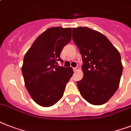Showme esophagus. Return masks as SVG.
<instances>
[{"label":"esophagus","instance_id":"esophagus-1","mask_svg":"<svg viewBox=\"0 0 131 131\" xmlns=\"http://www.w3.org/2000/svg\"><path fill=\"white\" fill-rule=\"evenodd\" d=\"M79 67H77L73 68V71H75V72H77V71H79Z\"/></svg>","mask_w":131,"mask_h":131}]
</instances>
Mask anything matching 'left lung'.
I'll use <instances>...</instances> for the list:
<instances>
[{
	"label": "left lung",
	"instance_id": "1",
	"mask_svg": "<svg viewBox=\"0 0 131 131\" xmlns=\"http://www.w3.org/2000/svg\"><path fill=\"white\" fill-rule=\"evenodd\" d=\"M73 40L82 56L83 77L77 82L81 95L93 105L105 104L118 88L120 53L104 35L89 27L73 28Z\"/></svg>",
	"mask_w": 131,
	"mask_h": 131
}]
</instances>
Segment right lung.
I'll use <instances>...</instances> for the list:
<instances>
[{"instance_id":"right-lung-1","label":"right lung","mask_w":131,"mask_h":131,"mask_svg":"<svg viewBox=\"0 0 131 131\" xmlns=\"http://www.w3.org/2000/svg\"><path fill=\"white\" fill-rule=\"evenodd\" d=\"M72 29H48L38 36L25 54L22 73L25 87L38 105L50 107L63 95L66 85L73 74L71 67L56 66L63 62L60 55L71 40Z\"/></svg>"}]
</instances>
